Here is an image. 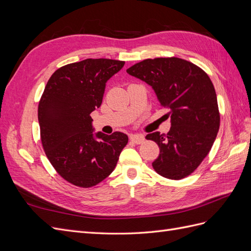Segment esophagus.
<instances>
[{
  "mask_svg": "<svg viewBox=\"0 0 251 251\" xmlns=\"http://www.w3.org/2000/svg\"><path fill=\"white\" fill-rule=\"evenodd\" d=\"M130 140L133 141L136 144H140L142 142H144L146 138H144V136L141 134H135V135H131L130 136Z\"/></svg>",
  "mask_w": 251,
  "mask_h": 251,
  "instance_id": "obj_1",
  "label": "esophagus"
}]
</instances>
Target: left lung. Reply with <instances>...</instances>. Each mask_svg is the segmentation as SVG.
Returning a JSON list of instances; mask_svg holds the SVG:
<instances>
[{
    "label": "left lung",
    "instance_id": "1",
    "mask_svg": "<svg viewBox=\"0 0 251 251\" xmlns=\"http://www.w3.org/2000/svg\"><path fill=\"white\" fill-rule=\"evenodd\" d=\"M126 72L153 87L161 107L170 109L168 134H148L160 154L151 163L160 176H189L207 156L220 127L215 87L200 67L179 57L147 58Z\"/></svg>",
    "mask_w": 251,
    "mask_h": 251
}]
</instances>
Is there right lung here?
<instances>
[{"label": "right lung", "mask_w": 251, "mask_h": 251, "mask_svg": "<svg viewBox=\"0 0 251 251\" xmlns=\"http://www.w3.org/2000/svg\"><path fill=\"white\" fill-rule=\"evenodd\" d=\"M124 65V60L87 58L58 68L45 87L37 109L43 149L59 176L75 186L100 183L128 141L120 132H98L95 139L90 116L100 107L105 82Z\"/></svg>", "instance_id": "add662e5"}]
</instances>
